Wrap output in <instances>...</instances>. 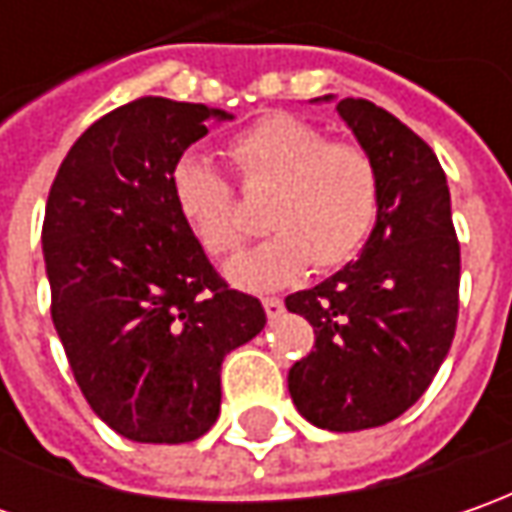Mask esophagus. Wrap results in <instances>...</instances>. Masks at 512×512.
Returning <instances> with one entry per match:
<instances>
[{
  "instance_id": "1",
  "label": "esophagus",
  "mask_w": 512,
  "mask_h": 512,
  "mask_svg": "<svg viewBox=\"0 0 512 512\" xmlns=\"http://www.w3.org/2000/svg\"><path fill=\"white\" fill-rule=\"evenodd\" d=\"M262 305H265L267 319H279V316L285 313V302H282V299H276V296H270V299H265Z\"/></svg>"
}]
</instances>
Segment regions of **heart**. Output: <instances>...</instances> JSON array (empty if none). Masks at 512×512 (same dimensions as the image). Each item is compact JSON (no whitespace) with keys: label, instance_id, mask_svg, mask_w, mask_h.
I'll use <instances>...</instances> for the list:
<instances>
[{"label":"heart","instance_id":"b5f03b06","mask_svg":"<svg viewBox=\"0 0 512 512\" xmlns=\"http://www.w3.org/2000/svg\"><path fill=\"white\" fill-rule=\"evenodd\" d=\"M230 159L247 185L273 187L265 222L276 230L225 267L233 285L279 290L302 279L310 262L330 270L362 250L379 210V176L362 148L330 142L305 119L276 113L239 133ZM170 196L207 253L225 256L245 242L230 185L207 156L185 153L173 165Z\"/></svg>","mask_w":512,"mask_h":512}]
</instances>
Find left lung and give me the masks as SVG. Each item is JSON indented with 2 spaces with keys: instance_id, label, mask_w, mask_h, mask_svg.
<instances>
[{
  "instance_id": "obj_1",
  "label": "left lung",
  "mask_w": 512,
  "mask_h": 512,
  "mask_svg": "<svg viewBox=\"0 0 512 512\" xmlns=\"http://www.w3.org/2000/svg\"><path fill=\"white\" fill-rule=\"evenodd\" d=\"M336 113L376 168L379 210L356 262L285 299L316 333L287 390L310 424L353 433L399 419L430 387L456 333L462 265L436 153L367 99Z\"/></svg>"
}]
</instances>
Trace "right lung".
<instances>
[{
    "mask_svg": "<svg viewBox=\"0 0 512 512\" xmlns=\"http://www.w3.org/2000/svg\"><path fill=\"white\" fill-rule=\"evenodd\" d=\"M233 113L145 96L68 150L50 187L42 253L50 316L102 422L142 444L196 442L219 419L222 362L265 327L230 290L170 196V170Z\"/></svg>",
    "mask_w": 512,
    "mask_h": 512,
    "instance_id": "add662e5",
    "label": "right lung"
}]
</instances>
